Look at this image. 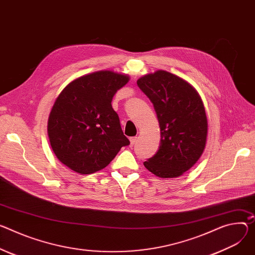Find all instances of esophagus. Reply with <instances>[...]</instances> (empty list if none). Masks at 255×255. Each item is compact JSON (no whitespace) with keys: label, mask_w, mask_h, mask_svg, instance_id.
<instances>
[{"label":"esophagus","mask_w":255,"mask_h":255,"mask_svg":"<svg viewBox=\"0 0 255 255\" xmlns=\"http://www.w3.org/2000/svg\"><path fill=\"white\" fill-rule=\"evenodd\" d=\"M136 140H137V137H131V138H130V145L133 146L134 143L136 142Z\"/></svg>","instance_id":"esophagus-1"}]
</instances>
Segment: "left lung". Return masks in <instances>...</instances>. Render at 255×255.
<instances>
[{"instance_id":"8db88e82","label":"left lung","mask_w":255,"mask_h":255,"mask_svg":"<svg viewBox=\"0 0 255 255\" xmlns=\"http://www.w3.org/2000/svg\"><path fill=\"white\" fill-rule=\"evenodd\" d=\"M137 85L150 100L160 129L156 153L144 167L159 178H176L201 156L207 136V118L195 88L164 70L146 74Z\"/></svg>"}]
</instances>
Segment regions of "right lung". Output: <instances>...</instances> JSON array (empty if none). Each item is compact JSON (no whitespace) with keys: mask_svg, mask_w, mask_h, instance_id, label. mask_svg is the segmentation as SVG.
<instances>
[{"mask_svg":"<svg viewBox=\"0 0 255 255\" xmlns=\"http://www.w3.org/2000/svg\"><path fill=\"white\" fill-rule=\"evenodd\" d=\"M128 81V75L103 70L78 77L62 90L48 121L50 143L62 164L92 174L130 144L112 108L113 97Z\"/></svg>","mask_w":255,"mask_h":255,"instance_id":"add662e5","label":"right lung"}]
</instances>
